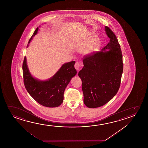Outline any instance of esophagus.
Returning <instances> with one entry per match:
<instances>
[{"label":"esophagus","mask_w":148,"mask_h":148,"mask_svg":"<svg viewBox=\"0 0 148 148\" xmlns=\"http://www.w3.org/2000/svg\"><path fill=\"white\" fill-rule=\"evenodd\" d=\"M80 66V64L79 63L77 62L75 63V65H74V67H75V69H76V70L79 71V70Z\"/></svg>","instance_id":"1"}]
</instances>
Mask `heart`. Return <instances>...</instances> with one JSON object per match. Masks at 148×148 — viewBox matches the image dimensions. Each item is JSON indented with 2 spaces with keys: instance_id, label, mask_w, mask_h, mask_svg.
I'll return each mask as SVG.
<instances>
[{
  "instance_id": "1",
  "label": "heart",
  "mask_w": 148,
  "mask_h": 148,
  "mask_svg": "<svg viewBox=\"0 0 148 148\" xmlns=\"http://www.w3.org/2000/svg\"><path fill=\"white\" fill-rule=\"evenodd\" d=\"M89 36H91V33H89ZM98 39H95L91 43H89L88 45L85 46L82 49V53L84 54H90L93 50H95L96 47L98 43Z\"/></svg>"
}]
</instances>
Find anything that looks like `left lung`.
Here are the masks:
<instances>
[{"label":"left lung","mask_w":148,"mask_h":148,"mask_svg":"<svg viewBox=\"0 0 148 148\" xmlns=\"http://www.w3.org/2000/svg\"><path fill=\"white\" fill-rule=\"evenodd\" d=\"M105 31L109 42L101 51L85 57L84 67L78 73L82 82L84 102L90 108L106 104L116 95L121 85L123 72L121 46L109 27L106 26Z\"/></svg>","instance_id":"1"}]
</instances>
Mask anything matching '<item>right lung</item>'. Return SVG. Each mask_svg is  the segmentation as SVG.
<instances>
[{
	"mask_svg": "<svg viewBox=\"0 0 148 148\" xmlns=\"http://www.w3.org/2000/svg\"><path fill=\"white\" fill-rule=\"evenodd\" d=\"M38 30V27H37L28 42L27 47ZM75 64V61L65 63L49 79L40 80L31 74L25 56L23 62V71L25 89L34 100L42 106L49 108L58 107L64 101V91L66 87L72 78L77 74L74 68Z\"/></svg>",
	"mask_w": 148,
	"mask_h": 148,
	"instance_id": "obj_1",
	"label": "right lung"
}]
</instances>
